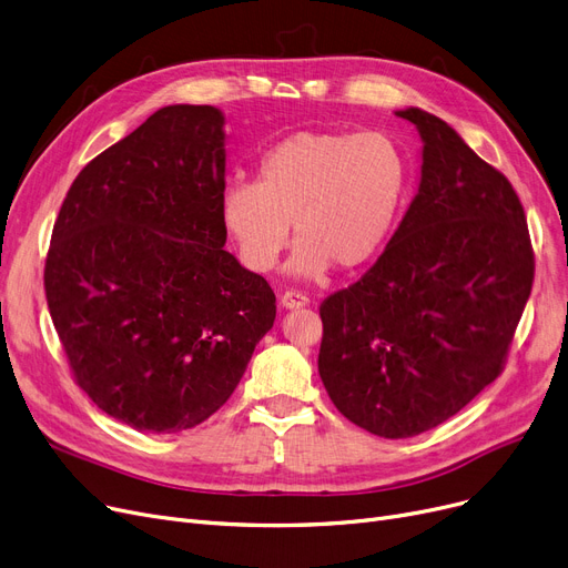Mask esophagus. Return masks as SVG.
<instances>
[{
	"mask_svg": "<svg viewBox=\"0 0 568 568\" xmlns=\"http://www.w3.org/2000/svg\"><path fill=\"white\" fill-rule=\"evenodd\" d=\"M281 306L283 308H302V306H308V297L304 292L287 290L281 294Z\"/></svg>",
	"mask_w": 568,
	"mask_h": 568,
	"instance_id": "obj_1",
	"label": "esophagus"
}]
</instances>
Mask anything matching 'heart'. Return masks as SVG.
<instances>
[{
  "label": "heart",
  "instance_id": "heart-1",
  "mask_svg": "<svg viewBox=\"0 0 568 568\" xmlns=\"http://www.w3.org/2000/svg\"><path fill=\"white\" fill-rule=\"evenodd\" d=\"M410 192V162L385 132L302 130L257 162V183L232 181L220 220L253 271H271L290 243L292 268L323 276L332 266L372 264L397 230Z\"/></svg>",
  "mask_w": 568,
  "mask_h": 568
}]
</instances>
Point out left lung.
Returning a JSON list of instances; mask_svg holds the SVG:
<instances>
[{"instance_id": "8db88e82", "label": "left lung", "mask_w": 568, "mask_h": 568, "mask_svg": "<svg viewBox=\"0 0 568 568\" xmlns=\"http://www.w3.org/2000/svg\"><path fill=\"white\" fill-rule=\"evenodd\" d=\"M423 179L366 274L320 304L317 372L334 406L383 438L446 423L499 378L534 283L520 196L440 118L406 109Z\"/></svg>"}]
</instances>
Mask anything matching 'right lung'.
<instances>
[{"label":"right lung","instance_id":"add662e5","mask_svg":"<svg viewBox=\"0 0 568 568\" xmlns=\"http://www.w3.org/2000/svg\"><path fill=\"white\" fill-rule=\"evenodd\" d=\"M225 118L176 104L83 166L43 287L77 383L139 432L192 429L236 389L276 294L223 245Z\"/></svg>","mask_w":568,"mask_h":568}]
</instances>
